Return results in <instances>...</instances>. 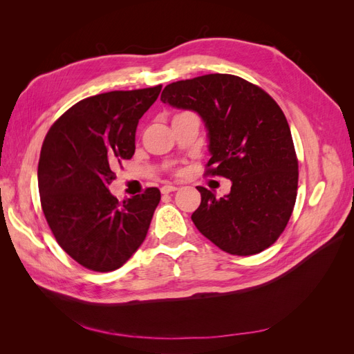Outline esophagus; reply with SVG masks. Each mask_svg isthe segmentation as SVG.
Listing matches in <instances>:
<instances>
[{"instance_id": "obj_1", "label": "esophagus", "mask_w": 354, "mask_h": 354, "mask_svg": "<svg viewBox=\"0 0 354 354\" xmlns=\"http://www.w3.org/2000/svg\"><path fill=\"white\" fill-rule=\"evenodd\" d=\"M178 187H176V186H173V185H165V186H162L160 187V192H162L164 195H168V194H171V192H176Z\"/></svg>"}]
</instances>
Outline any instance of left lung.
I'll use <instances>...</instances> for the list:
<instances>
[{
    "instance_id": "left-lung-1",
    "label": "left lung",
    "mask_w": 354,
    "mask_h": 354,
    "mask_svg": "<svg viewBox=\"0 0 354 354\" xmlns=\"http://www.w3.org/2000/svg\"><path fill=\"white\" fill-rule=\"evenodd\" d=\"M160 100L199 115L211 155L207 174L232 181L223 198L196 187V229L233 255L269 248L291 217L298 185V160L282 109L260 87L227 73L169 84Z\"/></svg>"
}]
</instances>
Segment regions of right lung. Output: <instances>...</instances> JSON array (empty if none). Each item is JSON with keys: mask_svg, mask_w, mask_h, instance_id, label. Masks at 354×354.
Here are the masks:
<instances>
[{"mask_svg": "<svg viewBox=\"0 0 354 354\" xmlns=\"http://www.w3.org/2000/svg\"><path fill=\"white\" fill-rule=\"evenodd\" d=\"M160 88L84 99L59 118L42 143V211L63 251L90 270L120 269L146 239L160 192L149 187L120 202L108 187L115 167L134 155L138 120Z\"/></svg>", "mask_w": 354, "mask_h": 354, "instance_id": "add662e5", "label": "right lung"}]
</instances>
